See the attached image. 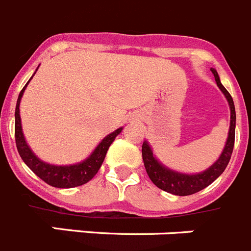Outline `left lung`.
Returning <instances> with one entry per match:
<instances>
[{
	"instance_id": "left-lung-1",
	"label": "left lung",
	"mask_w": 251,
	"mask_h": 251,
	"mask_svg": "<svg viewBox=\"0 0 251 251\" xmlns=\"http://www.w3.org/2000/svg\"><path fill=\"white\" fill-rule=\"evenodd\" d=\"M213 72L214 77H215L216 85L221 92L224 94L227 103L230 107V127L227 132V139L225 142V146L221 151L219 159L214 162L211 166L201 173L196 174H185L180 171L173 170V169L165 166L161 161L157 160L155 156L152 149L148 141H144L142 144V160L145 165L146 173L151 181L156 185L159 189L166 191V193L174 194V195L186 196L195 194L198 191L202 190L206 186H209L213 181H215L221 174L224 173L226 169L227 164L231 157L232 149H234V141H235V124H236V114H235V106L234 101L227 90L223 86L220 82L218 72L215 69H210Z\"/></svg>"
}]
</instances>
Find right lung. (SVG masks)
I'll use <instances>...</instances> for the list:
<instances>
[{"mask_svg":"<svg viewBox=\"0 0 251 251\" xmlns=\"http://www.w3.org/2000/svg\"><path fill=\"white\" fill-rule=\"evenodd\" d=\"M40 67V66H38ZM36 69V71L38 70ZM35 71V74H36ZM32 75V77L35 76ZM32 77L27 81L24 89L21 90L17 99L15 110V137H16V146L19 150L20 156L24 160L25 164L40 177L47 182L49 185L53 187H61V189H69V187L80 186V185L86 184L94 177L98 171L100 170L101 165L105 160L106 152L109 150L110 145L114 142L115 137L120 134L123 131V127H119L114 132L109 134L107 136L103 137L96 148L94 149L91 153L85 160L76 164L70 165H53L44 161L31 150V148L27 144L26 139L24 136V131H22L21 116H20V103L21 99L24 96V92L26 90L27 85L32 80Z\"/></svg>","mask_w":251,"mask_h":251,"instance_id":"add662e5","label":"right lung"}]
</instances>
